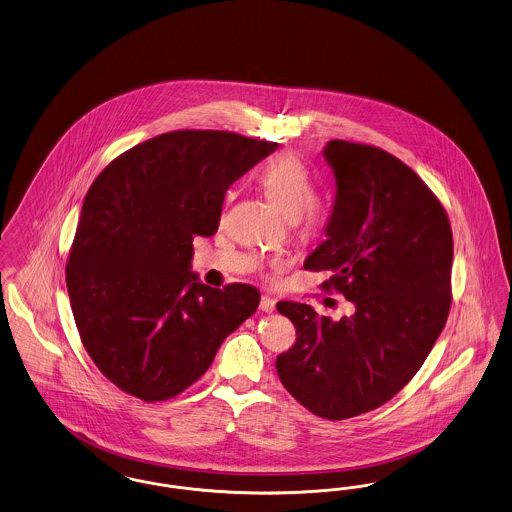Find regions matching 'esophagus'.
<instances>
[{
	"instance_id": "obj_1",
	"label": "esophagus",
	"mask_w": 512,
	"mask_h": 512,
	"mask_svg": "<svg viewBox=\"0 0 512 512\" xmlns=\"http://www.w3.org/2000/svg\"><path fill=\"white\" fill-rule=\"evenodd\" d=\"M260 310L266 313L275 312V300L269 298V296H262L260 298Z\"/></svg>"
}]
</instances>
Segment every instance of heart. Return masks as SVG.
Here are the masks:
<instances>
[{
    "label": "heart",
    "instance_id": "1",
    "mask_svg": "<svg viewBox=\"0 0 512 512\" xmlns=\"http://www.w3.org/2000/svg\"><path fill=\"white\" fill-rule=\"evenodd\" d=\"M258 183L283 214L296 218L300 214L302 235L319 237L329 223V208L313 197V179L308 168L294 155L267 160L258 172ZM281 266V262H277Z\"/></svg>",
    "mask_w": 512,
    "mask_h": 512
}]
</instances>
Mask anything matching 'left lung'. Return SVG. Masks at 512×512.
Here are the masks:
<instances>
[{
    "label": "left lung",
    "mask_w": 512,
    "mask_h": 512,
    "mask_svg": "<svg viewBox=\"0 0 512 512\" xmlns=\"http://www.w3.org/2000/svg\"><path fill=\"white\" fill-rule=\"evenodd\" d=\"M323 156L336 195L327 241L304 267L333 271L323 289L354 312L333 321L279 302L298 336L275 367L294 400L342 421L392 400L436 344L451 308L453 235L442 202L400 158L342 139Z\"/></svg>",
    "instance_id": "1"
}]
</instances>
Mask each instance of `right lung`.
Masks as SVG:
<instances>
[{
	"mask_svg": "<svg viewBox=\"0 0 512 512\" xmlns=\"http://www.w3.org/2000/svg\"><path fill=\"white\" fill-rule=\"evenodd\" d=\"M275 149L233 132L178 130L135 145L91 183L68 296L86 352L122 392L147 403L178 396L256 312L254 287L200 283L193 239L218 231L229 185Z\"/></svg>",
	"mask_w": 512,
	"mask_h": 512,
	"instance_id": "right-lung-1",
	"label": "right lung"
}]
</instances>
